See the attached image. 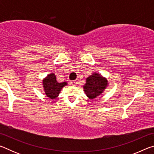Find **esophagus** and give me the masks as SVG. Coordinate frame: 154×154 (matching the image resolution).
<instances>
[{
    "mask_svg": "<svg viewBox=\"0 0 154 154\" xmlns=\"http://www.w3.org/2000/svg\"><path fill=\"white\" fill-rule=\"evenodd\" d=\"M77 81H76V80H75V81H72V82H70V83H71V84L72 85H75L76 84H77Z\"/></svg>",
    "mask_w": 154,
    "mask_h": 154,
    "instance_id": "obj_1",
    "label": "esophagus"
}]
</instances>
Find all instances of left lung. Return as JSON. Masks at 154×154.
I'll return each mask as SVG.
<instances>
[{"label": "left lung", "instance_id": "1", "mask_svg": "<svg viewBox=\"0 0 154 154\" xmlns=\"http://www.w3.org/2000/svg\"><path fill=\"white\" fill-rule=\"evenodd\" d=\"M107 85L108 81L106 78L98 73H93L86 79L83 90L88 98L94 99L103 92Z\"/></svg>", "mask_w": 154, "mask_h": 154}]
</instances>
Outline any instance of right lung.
Here are the masks:
<instances>
[{"label": "right lung", "instance_id": "1", "mask_svg": "<svg viewBox=\"0 0 154 154\" xmlns=\"http://www.w3.org/2000/svg\"><path fill=\"white\" fill-rule=\"evenodd\" d=\"M43 85L47 96L51 99H55L58 96L62 88L67 85V83H58L55 74L51 73L43 80Z\"/></svg>", "mask_w": 154, "mask_h": 154}]
</instances>
